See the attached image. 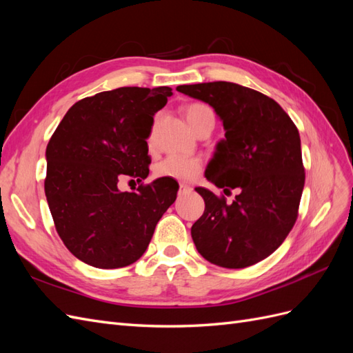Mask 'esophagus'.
Here are the masks:
<instances>
[{"instance_id":"obj_1","label":"esophagus","mask_w":353,"mask_h":353,"mask_svg":"<svg viewBox=\"0 0 353 353\" xmlns=\"http://www.w3.org/2000/svg\"><path fill=\"white\" fill-rule=\"evenodd\" d=\"M191 190L193 188L187 184H179V193H187V191H191Z\"/></svg>"}]
</instances>
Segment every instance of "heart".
I'll return each mask as SVG.
<instances>
[{
  "label": "heart",
  "instance_id": "1",
  "mask_svg": "<svg viewBox=\"0 0 353 353\" xmlns=\"http://www.w3.org/2000/svg\"><path fill=\"white\" fill-rule=\"evenodd\" d=\"M209 117H213V113L206 104L193 103L185 108V119L193 131H196ZM153 131L154 126L150 135H148V143L153 140ZM201 169L203 162L199 157L168 156L156 165L154 172L159 178H170L175 181H183V183H190V181H194L201 174Z\"/></svg>",
  "mask_w": 353,
  "mask_h": 353
}]
</instances>
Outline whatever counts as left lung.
<instances>
[{
    "label": "left lung",
    "instance_id": "left-lung-1",
    "mask_svg": "<svg viewBox=\"0 0 353 353\" xmlns=\"http://www.w3.org/2000/svg\"><path fill=\"white\" fill-rule=\"evenodd\" d=\"M176 91L218 114L225 138L216 144L206 178L222 188L227 184L216 176L222 174L239 188L232 203L196 188L205 200V212L191 227L196 249L222 268L258 263L280 248L297 218L305 185L297 128L279 103L239 83L179 85Z\"/></svg>",
    "mask_w": 353,
    "mask_h": 353
}]
</instances>
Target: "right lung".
<instances>
[{"label":"right lung","mask_w":353,"mask_h":353,"mask_svg":"<svg viewBox=\"0 0 353 353\" xmlns=\"http://www.w3.org/2000/svg\"><path fill=\"white\" fill-rule=\"evenodd\" d=\"M172 88L122 87L74 103L47 145L46 196L69 252L95 268H123L148 248L178 183L157 178L137 193L122 179L148 176L147 138ZM132 179V181H134Z\"/></svg>","instance_id":"1"}]
</instances>
